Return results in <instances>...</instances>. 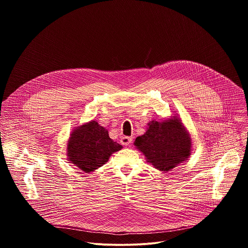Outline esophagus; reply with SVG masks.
Returning a JSON list of instances; mask_svg holds the SVG:
<instances>
[{
    "mask_svg": "<svg viewBox=\"0 0 248 248\" xmlns=\"http://www.w3.org/2000/svg\"><path fill=\"white\" fill-rule=\"evenodd\" d=\"M131 142H132V138H131L130 136H124H124L121 138V143H122L123 145H124V146L129 145Z\"/></svg>",
    "mask_w": 248,
    "mask_h": 248,
    "instance_id": "1",
    "label": "esophagus"
}]
</instances>
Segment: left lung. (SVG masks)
<instances>
[{"label":"left lung","instance_id":"1","mask_svg":"<svg viewBox=\"0 0 248 248\" xmlns=\"http://www.w3.org/2000/svg\"><path fill=\"white\" fill-rule=\"evenodd\" d=\"M133 144L146 162L163 172L186 163L192 152L191 136L178 115L150 121L145 133L137 136Z\"/></svg>","mask_w":248,"mask_h":248}]
</instances>
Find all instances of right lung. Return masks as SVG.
I'll list each match as a JSON object with an SVG mask.
<instances>
[{"mask_svg":"<svg viewBox=\"0 0 248 248\" xmlns=\"http://www.w3.org/2000/svg\"><path fill=\"white\" fill-rule=\"evenodd\" d=\"M123 146L110 138L109 131L92 120L76 126L66 141L67 163L84 172L95 171Z\"/></svg>","mask_w":248,"mask_h":248,"instance_id":"add662e5","label":"right lung"}]
</instances>
